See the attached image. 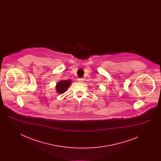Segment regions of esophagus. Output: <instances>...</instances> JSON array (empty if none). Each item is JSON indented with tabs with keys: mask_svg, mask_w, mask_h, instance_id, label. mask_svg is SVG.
Segmentation results:
<instances>
[{
	"mask_svg": "<svg viewBox=\"0 0 161 161\" xmlns=\"http://www.w3.org/2000/svg\"><path fill=\"white\" fill-rule=\"evenodd\" d=\"M84 78H78V81L79 82H81V83H83V82L84 81Z\"/></svg>",
	"mask_w": 161,
	"mask_h": 161,
	"instance_id": "1",
	"label": "esophagus"
}]
</instances>
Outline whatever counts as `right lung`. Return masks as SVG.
<instances>
[{
    "mask_svg": "<svg viewBox=\"0 0 161 161\" xmlns=\"http://www.w3.org/2000/svg\"><path fill=\"white\" fill-rule=\"evenodd\" d=\"M71 83H72V81L70 80H61L56 84V86H55L56 92L58 94L63 93L64 92H66L68 90Z\"/></svg>",
    "mask_w": 161,
    "mask_h": 161,
    "instance_id": "1",
    "label": "right lung"
}]
</instances>
